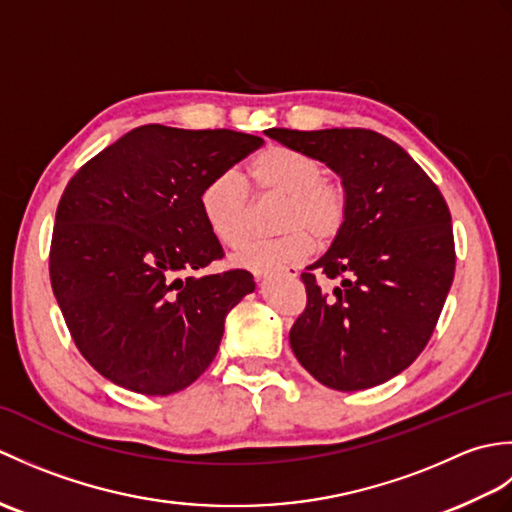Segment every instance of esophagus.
<instances>
[{
  "label": "esophagus",
  "mask_w": 512,
  "mask_h": 512,
  "mask_svg": "<svg viewBox=\"0 0 512 512\" xmlns=\"http://www.w3.org/2000/svg\"><path fill=\"white\" fill-rule=\"evenodd\" d=\"M277 273H281L284 277H290V279H295V277H299V268H295V266H286V268H279ZM270 273H266V270H262V273H255V277L257 279H264V277H268Z\"/></svg>",
  "instance_id": "34e87169"
}]
</instances>
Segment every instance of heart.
Segmentation results:
<instances>
[{
    "instance_id": "obj_1",
    "label": "heart",
    "mask_w": 512,
    "mask_h": 512,
    "mask_svg": "<svg viewBox=\"0 0 512 512\" xmlns=\"http://www.w3.org/2000/svg\"><path fill=\"white\" fill-rule=\"evenodd\" d=\"M248 176L262 195H279L281 228L275 239H255L235 255L244 268L270 270L297 264L314 253L319 242H332L347 217V195L339 182L325 178L319 158L286 145H270L248 162ZM200 213L209 231L226 246H239L248 235L250 198L246 184L224 171L209 178L198 195Z\"/></svg>"
}]
</instances>
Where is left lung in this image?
<instances>
[{"label": "left lung", "instance_id": "obj_1", "mask_svg": "<svg viewBox=\"0 0 512 512\" xmlns=\"http://www.w3.org/2000/svg\"><path fill=\"white\" fill-rule=\"evenodd\" d=\"M266 136L341 176L347 217L301 273L306 310L290 328L299 363L339 391L385 383L429 343L455 273L449 206L405 149L372 129L273 127ZM336 278L332 293L319 280Z\"/></svg>", "mask_w": 512, "mask_h": 512}]
</instances>
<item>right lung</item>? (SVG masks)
I'll return each mask as SVG.
<instances>
[{"label":"right lung","mask_w":512,"mask_h":512,"mask_svg":"<svg viewBox=\"0 0 512 512\" xmlns=\"http://www.w3.org/2000/svg\"><path fill=\"white\" fill-rule=\"evenodd\" d=\"M262 145L233 129L143 125L74 173L54 217L50 281L74 345L101 376L169 396L211 365L226 314L255 281L239 268L182 277L224 257L198 195Z\"/></svg>","instance_id":"1"}]
</instances>
